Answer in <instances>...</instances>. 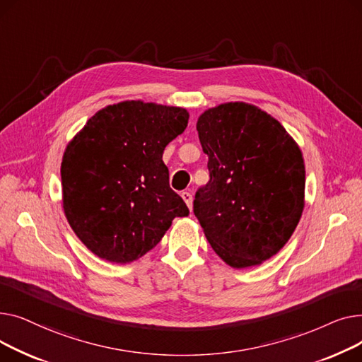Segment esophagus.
<instances>
[{
  "label": "esophagus",
  "instance_id": "1",
  "mask_svg": "<svg viewBox=\"0 0 362 362\" xmlns=\"http://www.w3.org/2000/svg\"><path fill=\"white\" fill-rule=\"evenodd\" d=\"M182 198H183V201L186 202V205H187L189 210L192 211V201H194V198H192V194L189 192V191H183V192H182Z\"/></svg>",
  "mask_w": 362,
  "mask_h": 362
}]
</instances>
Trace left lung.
Here are the masks:
<instances>
[{
  "mask_svg": "<svg viewBox=\"0 0 362 362\" xmlns=\"http://www.w3.org/2000/svg\"><path fill=\"white\" fill-rule=\"evenodd\" d=\"M197 130L210 171L194 199L205 238L230 267L259 265L286 245L302 216V152L274 117L245 103L204 111Z\"/></svg>",
  "mask_w": 362,
  "mask_h": 362,
  "instance_id": "1",
  "label": "left lung"
}]
</instances>
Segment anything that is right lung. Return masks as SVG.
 <instances>
[{"mask_svg": "<svg viewBox=\"0 0 362 362\" xmlns=\"http://www.w3.org/2000/svg\"><path fill=\"white\" fill-rule=\"evenodd\" d=\"M187 120L185 108L123 101L100 110L67 145L64 214L95 255L135 261L161 240L175 217L189 216L163 161L164 148Z\"/></svg>", "mask_w": 362, "mask_h": 362, "instance_id": "add662e5", "label": "right lung"}]
</instances>
